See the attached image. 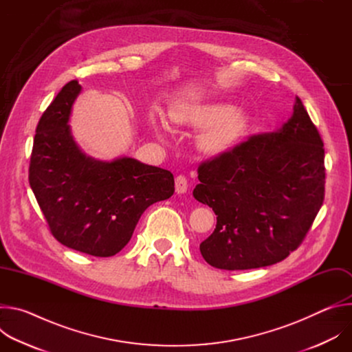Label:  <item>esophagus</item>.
Masks as SVG:
<instances>
[{
    "mask_svg": "<svg viewBox=\"0 0 352 352\" xmlns=\"http://www.w3.org/2000/svg\"><path fill=\"white\" fill-rule=\"evenodd\" d=\"M188 190V181L184 175H178L175 178V192L177 193H185Z\"/></svg>",
    "mask_w": 352,
    "mask_h": 352,
    "instance_id": "34e87169",
    "label": "esophagus"
}]
</instances>
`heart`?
Instances as JSON below:
<instances>
[{"instance_id":"1","label":"heart","mask_w":352,"mask_h":352,"mask_svg":"<svg viewBox=\"0 0 352 352\" xmlns=\"http://www.w3.org/2000/svg\"><path fill=\"white\" fill-rule=\"evenodd\" d=\"M168 117L175 125L204 129L197 136V146L206 155H220L230 148L246 126V114L224 103H182L173 106ZM148 125L160 138L164 136L167 122L157 111L148 114Z\"/></svg>"}]
</instances>
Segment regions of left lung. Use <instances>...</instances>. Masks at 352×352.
Instances as JSON below:
<instances>
[{"label": "left lung", "instance_id": "8db88e82", "mask_svg": "<svg viewBox=\"0 0 352 352\" xmlns=\"http://www.w3.org/2000/svg\"><path fill=\"white\" fill-rule=\"evenodd\" d=\"M193 197L217 216L200 254L213 267L248 270L285 259L324 199V148L302 102L278 129L200 164Z\"/></svg>", "mask_w": 352, "mask_h": 352}]
</instances>
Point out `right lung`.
Listing matches in <instances>:
<instances>
[{"label": "right lung", "mask_w": 352, "mask_h": 352, "mask_svg": "<svg viewBox=\"0 0 352 352\" xmlns=\"http://www.w3.org/2000/svg\"><path fill=\"white\" fill-rule=\"evenodd\" d=\"M68 82L43 113L36 128L29 184L63 245L109 258L129 242L143 212L174 193V175L132 157L97 160L82 152L69 118L80 94Z\"/></svg>", "instance_id": "right-lung-1"}]
</instances>
